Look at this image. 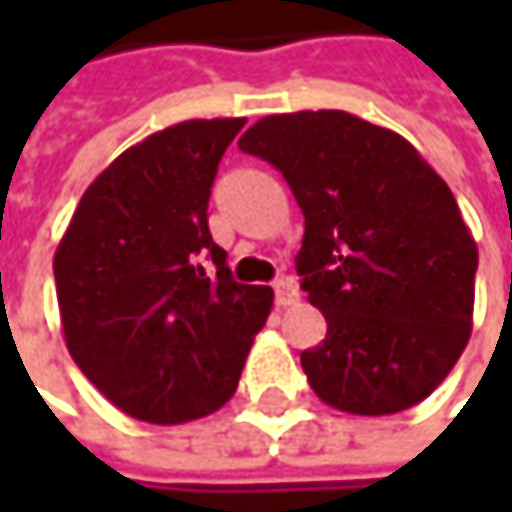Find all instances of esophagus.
Instances as JSON below:
<instances>
[{
	"mask_svg": "<svg viewBox=\"0 0 512 512\" xmlns=\"http://www.w3.org/2000/svg\"><path fill=\"white\" fill-rule=\"evenodd\" d=\"M275 302L278 305H296L299 302V287H296V281L293 278H281V281H275Z\"/></svg>",
	"mask_w": 512,
	"mask_h": 512,
	"instance_id": "obj_1",
	"label": "esophagus"
}]
</instances>
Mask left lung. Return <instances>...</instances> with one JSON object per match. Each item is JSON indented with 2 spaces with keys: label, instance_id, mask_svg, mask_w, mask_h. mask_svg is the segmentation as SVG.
<instances>
[{
  "label": "left lung",
  "instance_id": "obj_1",
  "mask_svg": "<svg viewBox=\"0 0 512 512\" xmlns=\"http://www.w3.org/2000/svg\"><path fill=\"white\" fill-rule=\"evenodd\" d=\"M240 151L272 162L305 216L296 272L329 326L302 353L314 394L350 415L430 397L474 314L477 243L448 183L403 136L338 109L266 115Z\"/></svg>",
  "mask_w": 512,
  "mask_h": 512
}]
</instances>
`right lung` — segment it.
Wrapping results in <instances>:
<instances>
[{
  "instance_id": "add662e5",
  "label": "right lung",
  "mask_w": 512,
  "mask_h": 512,
  "mask_svg": "<svg viewBox=\"0 0 512 512\" xmlns=\"http://www.w3.org/2000/svg\"><path fill=\"white\" fill-rule=\"evenodd\" d=\"M243 124L183 121L127 148L55 249L64 344L139 421L183 424L225 406L269 317L272 290L237 284L207 228L219 159Z\"/></svg>"
}]
</instances>
